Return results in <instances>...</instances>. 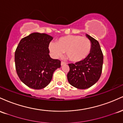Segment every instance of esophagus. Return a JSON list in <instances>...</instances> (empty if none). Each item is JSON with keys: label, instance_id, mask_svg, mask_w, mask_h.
I'll list each match as a JSON object with an SVG mask.
<instances>
[{"label": "esophagus", "instance_id": "1", "mask_svg": "<svg viewBox=\"0 0 123 123\" xmlns=\"http://www.w3.org/2000/svg\"><path fill=\"white\" fill-rule=\"evenodd\" d=\"M65 62L64 61H61V65H64V64H65Z\"/></svg>", "mask_w": 123, "mask_h": 123}]
</instances>
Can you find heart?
Wrapping results in <instances>:
<instances>
[{
	"label": "heart",
	"instance_id": "heart-1",
	"mask_svg": "<svg viewBox=\"0 0 123 123\" xmlns=\"http://www.w3.org/2000/svg\"><path fill=\"white\" fill-rule=\"evenodd\" d=\"M91 42L87 37L79 35H67L59 38L56 43H50V50L55 57H60L66 52L68 58L74 62L83 61L91 50Z\"/></svg>",
	"mask_w": 123,
	"mask_h": 123
}]
</instances>
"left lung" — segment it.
Returning a JSON list of instances; mask_svg holds the SVG:
<instances>
[{
  "label": "left lung",
  "instance_id": "obj_1",
  "mask_svg": "<svg viewBox=\"0 0 123 123\" xmlns=\"http://www.w3.org/2000/svg\"><path fill=\"white\" fill-rule=\"evenodd\" d=\"M91 41V50L85 60L75 63H69V71L68 80L73 87L86 89L94 85L99 79L102 73L104 55L99 42L90 35H86Z\"/></svg>",
  "mask_w": 123,
  "mask_h": 123
}]
</instances>
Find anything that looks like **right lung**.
Listing matches in <instances>:
<instances>
[{"label": "right lung", "instance_id": "add662e5", "mask_svg": "<svg viewBox=\"0 0 123 123\" xmlns=\"http://www.w3.org/2000/svg\"><path fill=\"white\" fill-rule=\"evenodd\" d=\"M53 37L33 33L22 38L15 51V69L19 79L35 90L46 87L54 72L60 68L61 61L50 57L49 43Z\"/></svg>", "mask_w": 123, "mask_h": 123}]
</instances>
